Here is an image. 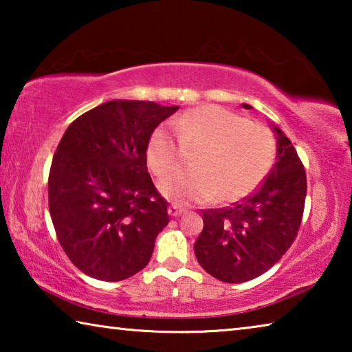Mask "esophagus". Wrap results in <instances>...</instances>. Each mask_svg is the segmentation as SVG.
I'll list each match as a JSON object with an SVG mask.
<instances>
[{"label": "esophagus", "mask_w": 352, "mask_h": 352, "mask_svg": "<svg viewBox=\"0 0 352 352\" xmlns=\"http://www.w3.org/2000/svg\"><path fill=\"white\" fill-rule=\"evenodd\" d=\"M168 212H169L170 217H178V216H182V214L184 212V210H183L182 206H178V205H170L168 208Z\"/></svg>", "instance_id": "obj_1"}]
</instances>
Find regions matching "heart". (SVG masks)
<instances>
[{
  "instance_id": "1",
  "label": "heart",
  "mask_w": 352,
  "mask_h": 352,
  "mask_svg": "<svg viewBox=\"0 0 352 352\" xmlns=\"http://www.w3.org/2000/svg\"><path fill=\"white\" fill-rule=\"evenodd\" d=\"M162 124L147 142L146 158L157 177L174 172L188 148H200L197 168L180 170L162 182L166 197L182 205L216 199L233 201L259 186L275 162L276 141L269 129L219 105H200Z\"/></svg>"
}]
</instances>
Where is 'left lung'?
<instances>
[{
  "label": "left lung",
  "instance_id": "left-lung-1",
  "mask_svg": "<svg viewBox=\"0 0 352 352\" xmlns=\"http://www.w3.org/2000/svg\"><path fill=\"white\" fill-rule=\"evenodd\" d=\"M273 130L276 163L256 192L231 206L201 211L204 230L194 253L204 270L219 281L245 283L261 276L283 258L300 230L306 170L287 136L278 127Z\"/></svg>",
  "mask_w": 352,
  "mask_h": 352
}]
</instances>
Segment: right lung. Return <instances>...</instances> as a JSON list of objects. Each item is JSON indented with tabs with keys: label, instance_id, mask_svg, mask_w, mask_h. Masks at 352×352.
Here are the masks:
<instances>
[{
	"label": "right lung",
	"instance_id": "obj_1",
	"mask_svg": "<svg viewBox=\"0 0 352 352\" xmlns=\"http://www.w3.org/2000/svg\"><path fill=\"white\" fill-rule=\"evenodd\" d=\"M178 107L109 100L69 124L47 178L57 239L85 275L116 283L151 261L169 223L168 206L147 172L148 138Z\"/></svg>",
	"mask_w": 352,
	"mask_h": 352
}]
</instances>
